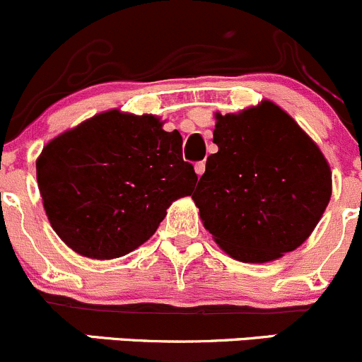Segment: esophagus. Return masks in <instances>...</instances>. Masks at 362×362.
<instances>
[{"instance_id":"1","label":"esophagus","mask_w":362,"mask_h":362,"mask_svg":"<svg viewBox=\"0 0 362 362\" xmlns=\"http://www.w3.org/2000/svg\"><path fill=\"white\" fill-rule=\"evenodd\" d=\"M204 170H206V164L203 163H196V166H194V171H196V175H198V177H202V175L204 173Z\"/></svg>"}]
</instances>
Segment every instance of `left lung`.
Wrapping results in <instances>:
<instances>
[{
    "label": "left lung",
    "instance_id": "8db88e82",
    "mask_svg": "<svg viewBox=\"0 0 362 362\" xmlns=\"http://www.w3.org/2000/svg\"><path fill=\"white\" fill-rule=\"evenodd\" d=\"M206 170L192 194L206 231L242 262L275 261L312 235L333 180L319 145L273 101L215 113Z\"/></svg>",
    "mask_w": 362,
    "mask_h": 362
}]
</instances>
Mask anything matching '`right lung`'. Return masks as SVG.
I'll list each match as a JSON object with an SVG mask.
<instances>
[{
	"instance_id": "add662e5",
	"label": "right lung",
	"mask_w": 362,
	"mask_h": 362,
	"mask_svg": "<svg viewBox=\"0 0 362 362\" xmlns=\"http://www.w3.org/2000/svg\"><path fill=\"white\" fill-rule=\"evenodd\" d=\"M159 117L101 112L64 131L36 159L50 226L78 255L115 259L144 245L170 204L198 180L178 131Z\"/></svg>"
}]
</instances>
